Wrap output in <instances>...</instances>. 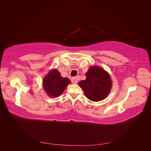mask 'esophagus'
<instances>
[{"instance_id":"1","label":"esophagus","mask_w":151,"mask_h":151,"mask_svg":"<svg viewBox=\"0 0 151 151\" xmlns=\"http://www.w3.org/2000/svg\"><path fill=\"white\" fill-rule=\"evenodd\" d=\"M71 83L72 84H76L77 83V77H72V78L71 79Z\"/></svg>"}]
</instances>
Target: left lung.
<instances>
[{"instance_id": "8db88e82", "label": "left lung", "mask_w": 151, "mask_h": 151, "mask_svg": "<svg viewBox=\"0 0 151 151\" xmlns=\"http://www.w3.org/2000/svg\"><path fill=\"white\" fill-rule=\"evenodd\" d=\"M86 76V80L79 83L86 96L93 101H99L106 98L111 88V81L108 73L102 68L94 66L89 68Z\"/></svg>"}]
</instances>
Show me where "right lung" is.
I'll return each instance as SVG.
<instances>
[{"instance_id":"obj_1","label":"right lung","mask_w":151,"mask_h":151,"mask_svg":"<svg viewBox=\"0 0 151 151\" xmlns=\"http://www.w3.org/2000/svg\"><path fill=\"white\" fill-rule=\"evenodd\" d=\"M43 82L45 91L52 98L60 96L64 91L67 85L70 83V81L66 77H62L57 69L50 71L45 76Z\"/></svg>"}]
</instances>
